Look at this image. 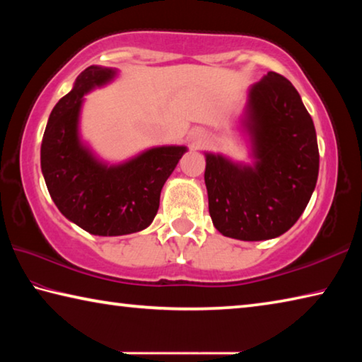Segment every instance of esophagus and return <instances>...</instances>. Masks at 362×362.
Here are the masks:
<instances>
[{"instance_id": "34e87169", "label": "esophagus", "mask_w": 362, "mask_h": 362, "mask_svg": "<svg viewBox=\"0 0 362 362\" xmlns=\"http://www.w3.org/2000/svg\"><path fill=\"white\" fill-rule=\"evenodd\" d=\"M204 137H206L204 132L199 131V129H193V131H189V134H188V140L193 146H198L201 142H203Z\"/></svg>"}]
</instances>
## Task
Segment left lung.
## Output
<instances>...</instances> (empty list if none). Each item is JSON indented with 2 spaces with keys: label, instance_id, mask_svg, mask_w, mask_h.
Listing matches in <instances>:
<instances>
[{
  "label": "left lung",
  "instance_id": "obj_1",
  "mask_svg": "<svg viewBox=\"0 0 362 362\" xmlns=\"http://www.w3.org/2000/svg\"><path fill=\"white\" fill-rule=\"evenodd\" d=\"M240 129L252 163L204 151L212 223L235 240H273L297 222L315 192L320 151L313 119L292 83L268 71L247 90Z\"/></svg>",
  "mask_w": 362,
  "mask_h": 362
}]
</instances>
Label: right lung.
<instances>
[{
	"mask_svg": "<svg viewBox=\"0 0 362 362\" xmlns=\"http://www.w3.org/2000/svg\"><path fill=\"white\" fill-rule=\"evenodd\" d=\"M118 70L90 65L49 115L41 144V170L65 218L97 236L145 230L155 218L169 175L185 145L151 146L121 163H108L81 137L84 95L115 81Z\"/></svg>",
	"mask_w": 362,
	"mask_h": 362,
	"instance_id": "1",
	"label": "right lung"
}]
</instances>
